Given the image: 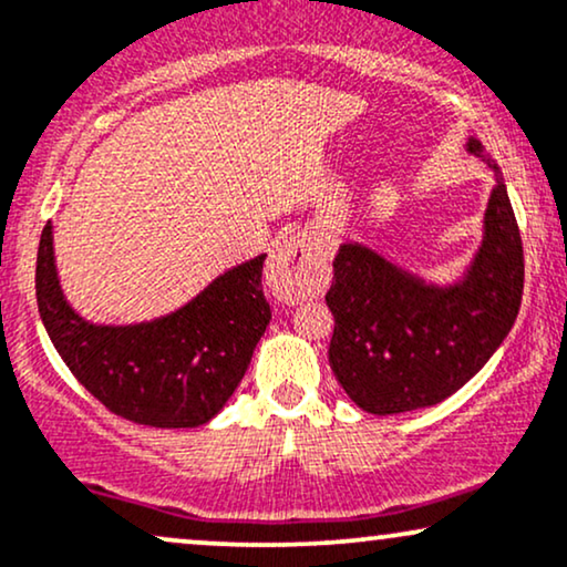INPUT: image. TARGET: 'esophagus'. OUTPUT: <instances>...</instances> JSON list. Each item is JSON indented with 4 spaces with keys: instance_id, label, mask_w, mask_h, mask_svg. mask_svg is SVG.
I'll return each mask as SVG.
<instances>
[{
    "instance_id": "obj_1",
    "label": "esophagus",
    "mask_w": 567,
    "mask_h": 567,
    "mask_svg": "<svg viewBox=\"0 0 567 567\" xmlns=\"http://www.w3.org/2000/svg\"><path fill=\"white\" fill-rule=\"evenodd\" d=\"M327 250L309 237H290L279 243L269 266L266 285L285 303H298L324 290Z\"/></svg>"
}]
</instances>
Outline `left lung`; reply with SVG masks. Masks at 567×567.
I'll return each instance as SVG.
<instances>
[{"instance_id":"obj_1","label":"left lung","mask_w":567,"mask_h":567,"mask_svg":"<svg viewBox=\"0 0 567 567\" xmlns=\"http://www.w3.org/2000/svg\"><path fill=\"white\" fill-rule=\"evenodd\" d=\"M467 153L494 172L478 254L456 282L433 285L361 243L340 245L324 301L336 317L330 367L359 409L401 414L460 391L513 330L523 298V240L502 172L478 140Z\"/></svg>"}]
</instances>
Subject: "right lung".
<instances>
[{
  "mask_svg": "<svg viewBox=\"0 0 567 567\" xmlns=\"http://www.w3.org/2000/svg\"><path fill=\"white\" fill-rule=\"evenodd\" d=\"M264 258L224 271L153 322L92 324L65 301L47 224L37 256L39 313L68 370L113 414L150 427H197L240 385L271 319Z\"/></svg>",
  "mask_w": 567,
  "mask_h": 567,
  "instance_id": "right-lung-1",
  "label": "right lung"
}]
</instances>
